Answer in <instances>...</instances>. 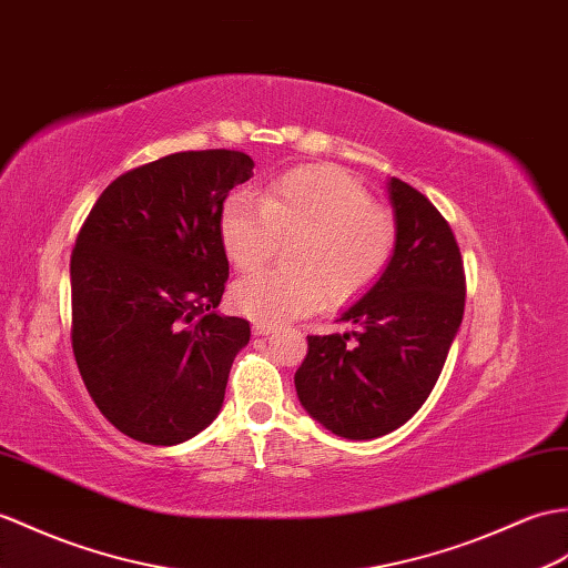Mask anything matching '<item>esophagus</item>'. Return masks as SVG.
Returning <instances> with one entry per match:
<instances>
[{"instance_id": "esophagus-1", "label": "esophagus", "mask_w": 568, "mask_h": 568, "mask_svg": "<svg viewBox=\"0 0 568 568\" xmlns=\"http://www.w3.org/2000/svg\"><path fill=\"white\" fill-rule=\"evenodd\" d=\"M275 332V326L271 324H254V336H268Z\"/></svg>"}]
</instances>
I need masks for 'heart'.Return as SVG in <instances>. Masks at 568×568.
I'll return each mask as SVG.
<instances>
[{"label":"heart","mask_w":568,"mask_h":568,"mask_svg":"<svg viewBox=\"0 0 568 568\" xmlns=\"http://www.w3.org/2000/svg\"><path fill=\"white\" fill-rule=\"evenodd\" d=\"M220 240L232 266L254 271L293 240L290 266L258 271L232 287L234 307L261 324H283L322 305L363 297L389 268L397 222L336 166H300L275 176L261 201L234 193Z\"/></svg>","instance_id":"b5f03b06"}]
</instances>
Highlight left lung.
Instances as JSON below:
<instances>
[{"instance_id": "obj_1", "label": "left lung", "mask_w": 568, "mask_h": 568, "mask_svg": "<svg viewBox=\"0 0 568 568\" xmlns=\"http://www.w3.org/2000/svg\"><path fill=\"white\" fill-rule=\"evenodd\" d=\"M397 246L385 275L341 314L351 334L307 336L295 373L302 406L348 440L404 426L438 382L465 314V266L450 224L428 197L389 181Z\"/></svg>"}]
</instances>
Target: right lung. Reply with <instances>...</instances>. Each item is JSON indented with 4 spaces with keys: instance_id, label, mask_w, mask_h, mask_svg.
I'll return each mask as SVG.
<instances>
[{
    "instance_id": "right-lung-1",
    "label": "right lung",
    "mask_w": 568,
    "mask_h": 568,
    "mask_svg": "<svg viewBox=\"0 0 568 568\" xmlns=\"http://www.w3.org/2000/svg\"><path fill=\"white\" fill-rule=\"evenodd\" d=\"M236 150L176 152L109 183L70 261L72 351L91 399L128 438L176 445L220 412L252 336L222 316L227 193L254 174Z\"/></svg>"
}]
</instances>
